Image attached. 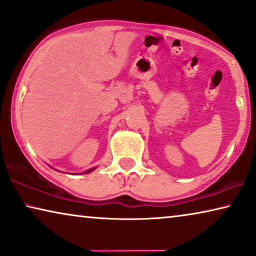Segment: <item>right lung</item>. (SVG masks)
<instances>
[{
	"label": "right lung",
	"instance_id": "1",
	"mask_svg": "<svg viewBox=\"0 0 256 256\" xmlns=\"http://www.w3.org/2000/svg\"><path fill=\"white\" fill-rule=\"evenodd\" d=\"M93 170H96V168H92V169H88V170H86L85 172H84V174H88V172H92Z\"/></svg>",
	"mask_w": 256,
	"mask_h": 256
}]
</instances>
